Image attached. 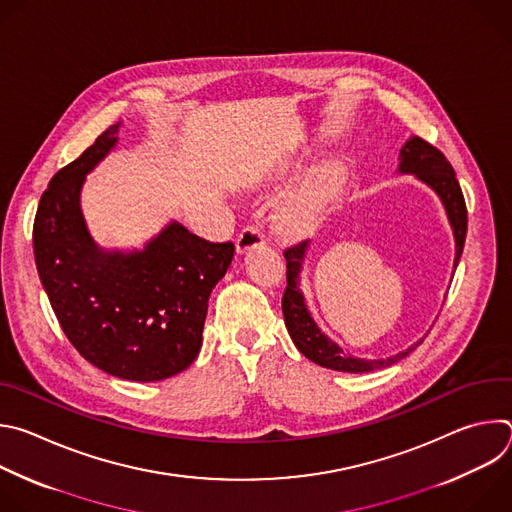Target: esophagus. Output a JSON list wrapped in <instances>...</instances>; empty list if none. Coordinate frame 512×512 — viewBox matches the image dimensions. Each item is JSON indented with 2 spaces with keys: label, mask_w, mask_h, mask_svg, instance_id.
Returning a JSON list of instances; mask_svg holds the SVG:
<instances>
[{
  "label": "esophagus",
  "mask_w": 512,
  "mask_h": 512,
  "mask_svg": "<svg viewBox=\"0 0 512 512\" xmlns=\"http://www.w3.org/2000/svg\"><path fill=\"white\" fill-rule=\"evenodd\" d=\"M263 245H265V235L259 227H245L237 237V251L239 253H247V251L263 247Z\"/></svg>",
  "instance_id": "34e87169"
}]
</instances>
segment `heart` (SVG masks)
Returning a JSON list of instances; mask_svg holds the SVG:
<instances>
[{"label":"heart","mask_w":512,"mask_h":512,"mask_svg":"<svg viewBox=\"0 0 512 512\" xmlns=\"http://www.w3.org/2000/svg\"><path fill=\"white\" fill-rule=\"evenodd\" d=\"M342 182L340 168L336 164H324L316 168L306 182L291 192L277 210V227L289 237L306 235L316 223L324 208L338 194Z\"/></svg>","instance_id":"1"}]
</instances>
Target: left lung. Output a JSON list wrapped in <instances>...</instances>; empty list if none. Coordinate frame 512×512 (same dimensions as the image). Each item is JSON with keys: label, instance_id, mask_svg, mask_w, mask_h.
<instances>
[{"label": "left lung", "instance_id": "left-lung-1", "mask_svg": "<svg viewBox=\"0 0 512 512\" xmlns=\"http://www.w3.org/2000/svg\"><path fill=\"white\" fill-rule=\"evenodd\" d=\"M399 172L401 174H415L421 182H425L435 194L440 196L444 202V208L448 212V221L454 231L456 239V259L454 267H458L464 241H466V229H468V212H466V202L462 188L456 180V172L448 158L435 148V145L427 143L421 137H409L407 143L401 148L399 156ZM308 241H302L294 247H287L283 251V257L287 261V287L283 291L281 298V310L285 318L287 332L298 346V350L310 358L312 362L320 364L324 369L332 371H342V373H371L375 369H385L395 364L397 360L405 358L411 350H415L417 344L409 346L407 350L393 354L389 358H379V360H367V358H356L346 354L336 342H332L314 322V318L308 312L304 294L300 289V273H302V263L306 257Z\"/></svg>", "mask_w": 512, "mask_h": 512}]
</instances>
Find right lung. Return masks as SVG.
Wrapping results in <instances>:
<instances>
[{
	"mask_svg": "<svg viewBox=\"0 0 512 512\" xmlns=\"http://www.w3.org/2000/svg\"><path fill=\"white\" fill-rule=\"evenodd\" d=\"M119 125L50 180L34 218V257L58 324L79 354L107 375L154 383L198 356L210 291L235 245L210 243L174 221L141 251L99 249L81 212V188L115 148Z\"/></svg>",
	"mask_w": 512,
	"mask_h": 512,
	"instance_id": "obj_1",
	"label": "right lung"
}]
</instances>
